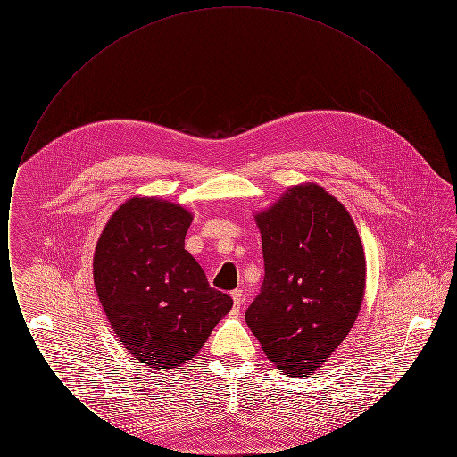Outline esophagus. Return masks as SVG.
I'll use <instances>...</instances> for the list:
<instances>
[{"mask_svg":"<svg viewBox=\"0 0 457 457\" xmlns=\"http://www.w3.org/2000/svg\"><path fill=\"white\" fill-rule=\"evenodd\" d=\"M231 298H233V304H235V310L238 312L239 308L243 306V291L241 289H235L231 293Z\"/></svg>","mask_w":457,"mask_h":457,"instance_id":"obj_1","label":"esophagus"}]
</instances>
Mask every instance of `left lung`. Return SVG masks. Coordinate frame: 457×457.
<instances>
[{"label": "left lung", "mask_w": 457, "mask_h": 457, "mask_svg": "<svg viewBox=\"0 0 457 457\" xmlns=\"http://www.w3.org/2000/svg\"><path fill=\"white\" fill-rule=\"evenodd\" d=\"M253 218L265 278L245 319L270 363L306 377L341 346L361 310L363 245L348 209L317 183L293 185Z\"/></svg>", "instance_id": "left-lung-1"}]
</instances>
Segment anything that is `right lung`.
<instances>
[{
  "label": "right lung",
  "instance_id": "add662e5",
  "mask_svg": "<svg viewBox=\"0 0 457 457\" xmlns=\"http://www.w3.org/2000/svg\"><path fill=\"white\" fill-rule=\"evenodd\" d=\"M192 220L179 204L131 196L112 212L96 245L99 302L123 348L149 369L185 365L233 306L185 250Z\"/></svg>",
  "mask_w": 457,
  "mask_h": 457
}]
</instances>
